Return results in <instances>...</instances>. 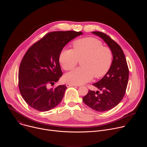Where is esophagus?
Here are the masks:
<instances>
[{
  "label": "esophagus",
  "mask_w": 147,
  "mask_h": 147,
  "mask_svg": "<svg viewBox=\"0 0 147 147\" xmlns=\"http://www.w3.org/2000/svg\"><path fill=\"white\" fill-rule=\"evenodd\" d=\"M76 86L75 84H70V83H67L66 84V87H75Z\"/></svg>",
  "instance_id": "esophagus-1"
}]
</instances>
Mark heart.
<instances>
[{
    "instance_id": "heart-1",
    "label": "heart",
    "mask_w": 147,
    "mask_h": 147,
    "mask_svg": "<svg viewBox=\"0 0 147 147\" xmlns=\"http://www.w3.org/2000/svg\"><path fill=\"white\" fill-rule=\"evenodd\" d=\"M73 49H63L59 55V61L65 70L75 67L81 60V67L75 69L64 76V80L75 85H81L90 81L94 76H104L112 63L111 49L103 47L98 39L87 37L77 39L73 44Z\"/></svg>"
}]
</instances>
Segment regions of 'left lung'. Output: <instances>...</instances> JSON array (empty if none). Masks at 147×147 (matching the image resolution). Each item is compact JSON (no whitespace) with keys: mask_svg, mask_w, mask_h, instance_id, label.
<instances>
[{"mask_svg":"<svg viewBox=\"0 0 147 147\" xmlns=\"http://www.w3.org/2000/svg\"><path fill=\"white\" fill-rule=\"evenodd\" d=\"M92 34L101 38L113 54L112 63L108 72L93 86L102 91L89 90L82 98L88 107L98 112L108 111L121 102L126 90L129 71L124 54L121 47L108 35L99 31Z\"/></svg>","mask_w":147,"mask_h":147,"instance_id":"obj_1","label":"left lung"}]
</instances>
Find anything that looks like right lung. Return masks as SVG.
<instances>
[{
	"mask_svg": "<svg viewBox=\"0 0 147 147\" xmlns=\"http://www.w3.org/2000/svg\"><path fill=\"white\" fill-rule=\"evenodd\" d=\"M74 31L48 33L32 45L24 56L18 70L21 95L30 107L40 112L48 111L60 103L67 87L60 85L48 88L62 76L59 55L69 42L82 35Z\"/></svg>",
	"mask_w": 147,
	"mask_h": 147,
	"instance_id": "obj_1",
	"label": "right lung"
}]
</instances>
